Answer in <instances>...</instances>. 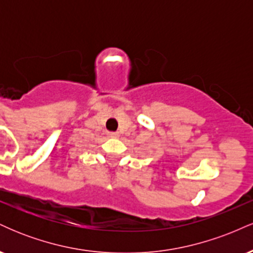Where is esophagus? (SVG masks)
<instances>
[{
	"label": "esophagus",
	"instance_id": "34e87169",
	"mask_svg": "<svg viewBox=\"0 0 253 253\" xmlns=\"http://www.w3.org/2000/svg\"><path fill=\"white\" fill-rule=\"evenodd\" d=\"M108 135L110 136V138H118L119 133H117V132H109Z\"/></svg>",
	"mask_w": 253,
	"mask_h": 253
}]
</instances>
